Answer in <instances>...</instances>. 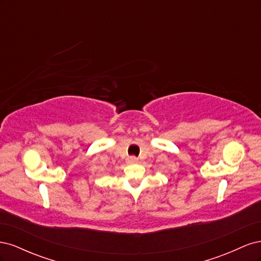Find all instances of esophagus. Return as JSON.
Masks as SVG:
<instances>
[{
  "mask_svg": "<svg viewBox=\"0 0 261 261\" xmlns=\"http://www.w3.org/2000/svg\"><path fill=\"white\" fill-rule=\"evenodd\" d=\"M137 161H138V159H137L136 156H129L128 158V162L129 163H136Z\"/></svg>",
  "mask_w": 261,
  "mask_h": 261,
  "instance_id": "obj_1",
  "label": "esophagus"
}]
</instances>
